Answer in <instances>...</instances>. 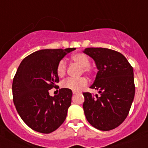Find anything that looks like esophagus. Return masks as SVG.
Masks as SVG:
<instances>
[{"label": "esophagus", "instance_id": "1", "mask_svg": "<svg viewBox=\"0 0 148 148\" xmlns=\"http://www.w3.org/2000/svg\"><path fill=\"white\" fill-rule=\"evenodd\" d=\"M79 92H77V91H73V94H74V95H76V94H78Z\"/></svg>", "mask_w": 148, "mask_h": 148}]
</instances>
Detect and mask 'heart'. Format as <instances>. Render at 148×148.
<instances>
[{
  "instance_id": "heart-1",
  "label": "heart",
  "mask_w": 148,
  "mask_h": 148,
  "mask_svg": "<svg viewBox=\"0 0 148 148\" xmlns=\"http://www.w3.org/2000/svg\"><path fill=\"white\" fill-rule=\"evenodd\" d=\"M71 60L79 66H81L80 73L92 74L94 72L93 67L90 65V59L85 53H76L71 56ZM67 67L64 60H60L57 65V74L58 77H63L67 73ZM88 79L85 77H81L78 78H68L62 83L64 88L71 90L72 91H78L85 86L88 85Z\"/></svg>"
}]
</instances>
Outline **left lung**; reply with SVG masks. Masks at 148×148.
I'll list each match as a JSON object with an SVG mask.
<instances>
[{"label":"left lung","instance_id":"1","mask_svg":"<svg viewBox=\"0 0 148 148\" xmlns=\"http://www.w3.org/2000/svg\"><path fill=\"white\" fill-rule=\"evenodd\" d=\"M84 53L96 63L98 72L90 88L100 94L83 93L85 117L95 128L110 131L124 122L131 109L135 94L133 67L114 50L88 47Z\"/></svg>","mask_w":148,"mask_h":148}]
</instances>
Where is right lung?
I'll use <instances>...</instances> for the list:
<instances>
[{
    "label": "right lung",
    "mask_w": 148,
    "mask_h": 148,
    "mask_svg": "<svg viewBox=\"0 0 148 148\" xmlns=\"http://www.w3.org/2000/svg\"><path fill=\"white\" fill-rule=\"evenodd\" d=\"M75 48L35 51L22 60L13 79V101L20 117L32 130L49 134L66 119L71 103L72 91L59 89L51 97L49 90L59 82L58 62Z\"/></svg>",
    "instance_id": "1"
}]
</instances>
